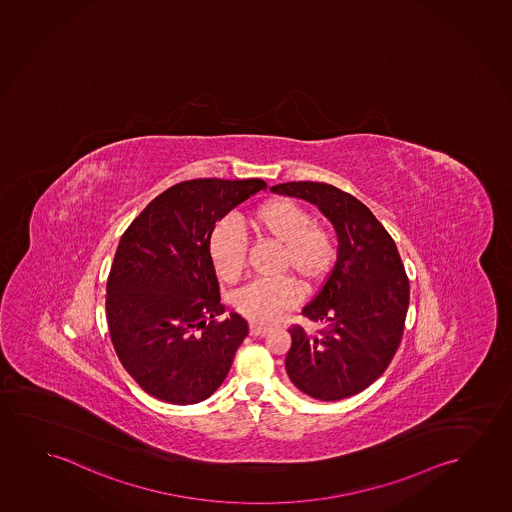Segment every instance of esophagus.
I'll return each mask as SVG.
<instances>
[{
    "label": "esophagus",
    "mask_w": 512,
    "mask_h": 512,
    "mask_svg": "<svg viewBox=\"0 0 512 512\" xmlns=\"http://www.w3.org/2000/svg\"><path fill=\"white\" fill-rule=\"evenodd\" d=\"M267 326H260V324H250V334L252 336H264L267 333Z\"/></svg>",
    "instance_id": "esophagus-1"
}]
</instances>
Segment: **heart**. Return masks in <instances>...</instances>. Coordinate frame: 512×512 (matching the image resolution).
I'll use <instances>...</instances> for the list:
<instances>
[{
	"label": "heart",
	"instance_id": "b5f03b06",
	"mask_svg": "<svg viewBox=\"0 0 512 512\" xmlns=\"http://www.w3.org/2000/svg\"><path fill=\"white\" fill-rule=\"evenodd\" d=\"M246 225L262 243L280 246L276 273L290 275L250 283L234 297L239 315L267 324L299 301L296 280L306 290L317 289L326 280L336 250L333 237L315 223L312 213L285 197L266 200L253 208L246 216ZM208 255L222 282L236 283L245 273V243L229 223H220L211 232Z\"/></svg>",
	"mask_w": 512,
	"mask_h": 512
}]
</instances>
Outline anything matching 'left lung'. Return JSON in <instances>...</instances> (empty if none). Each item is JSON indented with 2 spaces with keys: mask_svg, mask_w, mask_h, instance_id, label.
Listing matches in <instances>:
<instances>
[{
  "mask_svg": "<svg viewBox=\"0 0 512 512\" xmlns=\"http://www.w3.org/2000/svg\"><path fill=\"white\" fill-rule=\"evenodd\" d=\"M271 192L312 202L338 234L333 271L301 312L326 326L315 333L290 327L285 370L315 400L349 398L371 386L400 347L410 301L400 253L370 209L336 186L290 181L271 186Z\"/></svg>",
  "mask_w": 512,
  "mask_h": 512,
  "instance_id": "8db88e82",
  "label": "left lung"
}]
</instances>
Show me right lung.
<instances>
[{"mask_svg": "<svg viewBox=\"0 0 512 512\" xmlns=\"http://www.w3.org/2000/svg\"><path fill=\"white\" fill-rule=\"evenodd\" d=\"M262 179H190L151 200L119 239L105 315L116 356L142 391L192 405L222 386L246 320L230 313L208 255L216 222Z\"/></svg>", "mask_w": 512, "mask_h": 512, "instance_id": "right-lung-1", "label": "right lung"}]
</instances>
